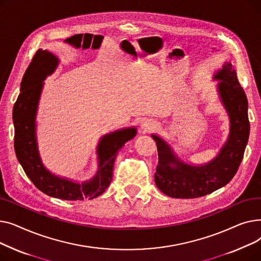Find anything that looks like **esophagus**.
Wrapping results in <instances>:
<instances>
[{"label": "esophagus", "mask_w": 261, "mask_h": 261, "mask_svg": "<svg viewBox=\"0 0 261 261\" xmlns=\"http://www.w3.org/2000/svg\"><path fill=\"white\" fill-rule=\"evenodd\" d=\"M156 126V122L153 119H144L141 122V129L143 132H148L152 130Z\"/></svg>", "instance_id": "esophagus-1"}]
</instances>
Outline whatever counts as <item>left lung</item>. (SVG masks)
Instances as JSON below:
<instances>
[{
  "mask_svg": "<svg viewBox=\"0 0 261 261\" xmlns=\"http://www.w3.org/2000/svg\"><path fill=\"white\" fill-rule=\"evenodd\" d=\"M213 79L218 81L219 99L229 118V134L212 161L201 165L186 163L167 141L151 134L159 154L154 181L162 193L171 198L193 199L212 194L232 179L242 161L250 135L248 98L230 61H225Z\"/></svg>",
  "mask_w": 261,
  "mask_h": 261,
  "instance_id": "8db88e82",
  "label": "left lung"
}]
</instances>
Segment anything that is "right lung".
I'll return each mask as SVG.
<instances>
[{"label":"right lung","instance_id":"right-lung-1","mask_svg":"<svg viewBox=\"0 0 261 261\" xmlns=\"http://www.w3.org/2000/svg\"><path fill=\"white\" fill-rule=\"evenodd\" d=\"M59 62V58L51 51L39 49L27 67L12 111L15 151L26 175L45 195L68 201L92 200L100 196L111 183L118 150L134 138L138 130L129 127L101 136L96 147L97 171L88 181L80 183L49 171L40 156L36 118L43 81L56 71Z\"/></svg>","mask_w":261,"mask_h":261}]
</instances>
